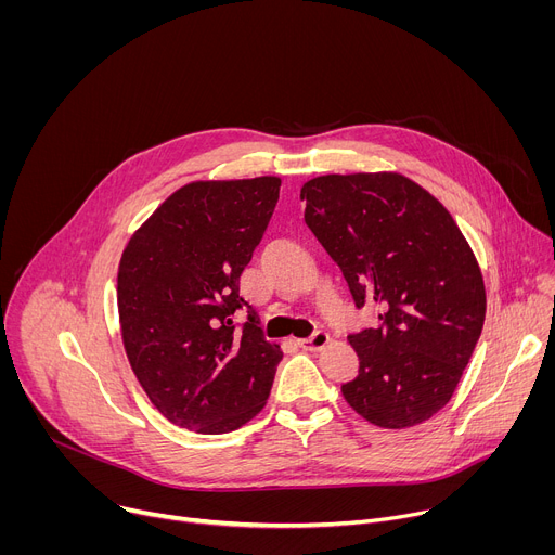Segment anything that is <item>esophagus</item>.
Here are the masks:
<instances>
[{
  "mask_svg": "<svg viewBox=\"0 0 555 555\" xmlns=\"http://www.w3.org/2000/svg\"><path fill=\"white\" fill-rule=\"evenodd\" d=\"M327 343H330V334L321 330V332H313L305 340H298V347L305 351H321L323 347H327Z\"/></svg>",
  "mask_w": 555,
  "mask_h": 555,
  "instance_id": "1",
  "label": "esophagus"
}]
</instances>
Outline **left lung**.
<instances>
[{
    "label": "left lung",
    "mask_w": 555,
    "mask_h": 555,
    "mask_svg": "<svg viewBox=\"0 0 555 555\" xmlns=\"http://www.w3.org/2000/svg\"><path fill=\"white\" fill-rule=\"evenodd\" d=\"M305 223L338 263L373 327L349 334L360 358L347 404L379 428L430 420L479 343L486 285L452 215L400 173L313 178L300 189Z\"/></svg>",
    "instance_id": "left-lung-1"
}]
</instances>
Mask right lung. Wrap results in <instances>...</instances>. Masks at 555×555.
I'll return each instance as SVG.
<instances>
[{"label": "right lung", "instance_id": "add662e5", "mask_svg": "<svg viewBox=\"0 0 555 555\" xmlns=\"http://www.w3.org/2000/svg\"><path fill=\"white\" fill-rule=\"evenodd\" d=\"M279 189V178L186 184L122 253L125 351L151 404L176 426L230 433L268 402L283 353L240 296V276L263 240ZM244 306L249 319L236 331L233 313Z\"/></svg>", "mask_w": 555, "mask_h": 555}]
</instances>
